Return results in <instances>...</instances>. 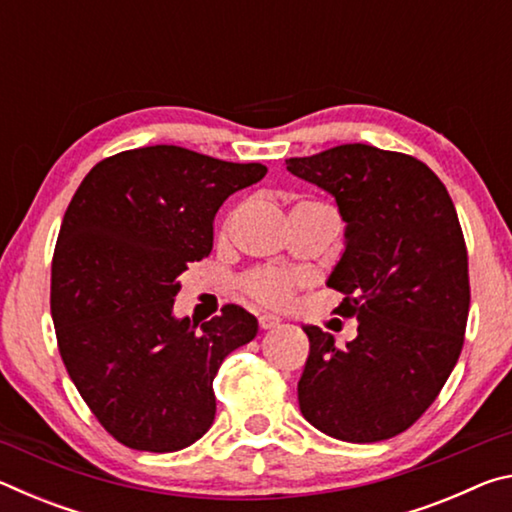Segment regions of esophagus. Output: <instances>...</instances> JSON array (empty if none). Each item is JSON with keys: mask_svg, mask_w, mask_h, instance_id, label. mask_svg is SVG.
<instances>
[{"mask_svg": "<svg viewBox=\"0 0 512 512\" xmlns=\"http://www.w3.org/2000/svg\"><path fill=\"white\" fill-rule=\"evenodd\" d=\"M257 323H259V327H262V329H273V327L280 325L282 320L277 318V316H271V314H259L257 316Z\"/></svg>", "mask_w": 512, "mask_h": 512, "instance_id": "obj_1", "label": "esophagus"}]
</instances>
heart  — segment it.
I'll return each mask as SVG.
<instances>
[{
    "instance_id": "heart-1",
    "label": "heart",
    "mask_w": 512,
    "mask_h": 512,
    "mask_svg": "<svg viewBox=\"0 0 512 512\" xmlns=\"http://www.w3.org/2000/svg\"><path fill=\"white\" fill-rule=\"evenodd\" d=\"M300 284L302 277L284 268H255L241 277V291L264 307H284Z\"/></svg>"
}]
</instances>
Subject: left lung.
Returning a JSON list of instances; mask_svg holds the SVG:
<instances>
[{
  "label": "left lung",
  "instance_id": "1",
  "mask_svg": "<svg viewBox=\"0 0 512 512\" xmlns=\"http://www.w3.org/2000/svg\"><path fill=\"white\" fill-rule=\"evenodd\" d=\"M287 169L332 194L348 223L327 287L345 296L334 314L359 320L343 348L305 327L300 411L345 443L388 440L420 420L463 350L470 273L452 196L418 158L368 144L289 158Z\"/></svg>",
  "mask_w": 512,
  "mask_h": 512
}]
</instances>
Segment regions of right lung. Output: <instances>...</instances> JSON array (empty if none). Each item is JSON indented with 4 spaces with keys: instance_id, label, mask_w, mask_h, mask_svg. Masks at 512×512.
I'll return each mask as SVG.
<instances>
[{
    "instance_id": "add662e5",
    "label": "right lung",
    "mask_w": 512,
    "mask_h": 512,
    "mask_svg": "<svg viewBox=\"0 0 512 512\" xmlns=\"http://www.w3.org/2000/svg\"><path fill=\"white\" fill-rule=\"evenodd\" d=\"M264 176L259 162L158 144L97 162L76 189L51 262V318L76 391L117 443L167 454L212 427V381L257 318L223 305L201 329L176 320V277L212 253L225 198Z\"/></svg>"
}]
</instances>
